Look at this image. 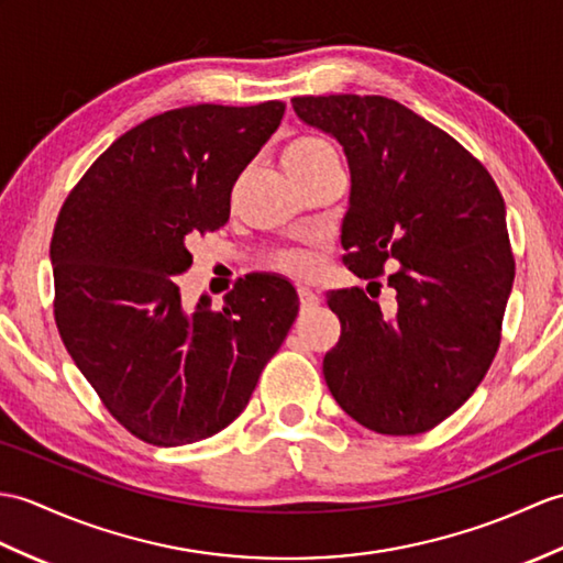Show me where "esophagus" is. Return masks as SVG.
Listing matches in <instances>:
<instances>
[{"label": "esophagus", "instance_id": "1", "mask_svg": "<svg viewBox=\"0 0 563 563\" xmlns=\"http://www.w3.org/2000/svg\"><path fill=\"white\" fill-rule=\"evenodd\" d=\"M297 292H299V305H302V309H313L321 305V297L313 290H309V287H299Z\"/></svg>", "mask_w": 563, "mask_h": 563}]
</instances>
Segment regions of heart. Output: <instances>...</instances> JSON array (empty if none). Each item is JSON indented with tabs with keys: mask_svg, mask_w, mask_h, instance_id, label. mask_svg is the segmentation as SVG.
<instances>
[{
	"mask_svg": "<svg viewBox=\"0 0 563 563\" xmlns=\"http://www.w3.org/2000/svg\"><path fill=\"white\" fill-rule=\"evenodd\" d=\"M338 165V153L329 141L321 136L302 134L285 143L283 167L295 181H302ZM276 266L290 276H307L311 271V258L302 252H285L276 258Z\"/></svg>",
	"mask_w": 563,
	"mask_h": 563,
	"instance_id": "heart-1",
	"label": "heart"
}]
</instances>
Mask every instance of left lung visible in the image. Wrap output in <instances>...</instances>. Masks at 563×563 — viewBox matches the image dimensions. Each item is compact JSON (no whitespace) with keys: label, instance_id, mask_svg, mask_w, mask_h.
Here are the masks:
<instances>
[{"label":"left lung","instance_id":"obj_1","mask_svg":"<svg viewBox=\"0 0 563 563\" xmlns=\"http://www.w3.org/2000/svg\"><path fill=\"white\" fill-rule=\"evenodd\" d=\"M292 108L347 158L345 266L374 287L394 266L384 311L362 287L329 292L341 338L325 386L362 427L422 434L475 394L499 350L516 276L504 199L459 141L396 100L305 96Z\"/></svg>","mask_w":563,"mask_h":563}]
</instances>
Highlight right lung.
<instances>
[{
  "instance_id": "obj_1",
  "label": "right lung",
  "mask_w": 563,
  "mask_h": 563,
  "mask_svg": "<svg viewBox=\"0 0 563 563\" xmlns=\"http://www.w3.org/2000/svg\"><path fill=\"white\" fill-rule=\"evenodd\" d=\"M285 102L191 104L117 139L64 201L49 244L64 347L104 408L153 446L218 434L250 402L299 311L292 283L254 273L181 305L187 242L230 218V191Z\"/></svg>"
}]
</instances>
